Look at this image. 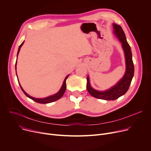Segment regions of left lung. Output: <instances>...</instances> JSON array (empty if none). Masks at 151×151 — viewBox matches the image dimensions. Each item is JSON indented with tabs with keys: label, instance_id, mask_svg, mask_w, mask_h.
<instances>
[{
	"label": "left lung",
	"instance_id": "1",
	"mask_svg": "<svg viewBox=\"0 0 151 151\" xmlns=\"http://www.w3.org/2000/svg\"><path fill=\"white\" fill-rule=\"evenodd\" d=\"M114 33L122 43V47L124 50L126 70L123 78L114 87L104 92L98 91L93 89L90 84L89 78L87 77V89L88 93L92 96L104 100H115L119 97L124 95L128 90L130 84L134 74V65L132 61V55L130 47L127 42L126 35L123 28L120 25L114 24Z\"/></svg>",
	"mask_w": 151,
	"mask_h": 151
}]
</instances>
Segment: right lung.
I'll return each instance as SVG.
<instances>
[{"label": "right lung", "mask_w": 151, "mask_h": 151, "mask_svg": "<svg viewBox=\"0 0 151 151\" xmlns=\"http://www.w3.org/2000/svg\"><path fill=\"white\" fill-rule=\"evenodd\" d=\"M23 44H24V42H23L21 45H20L19 47L17 54V55H18V54H19V51H20V49H21V47H22V45H23ZM16 63H17V61H16ZM68 76H69V75H67V76L65 77V79H64V83H63V86H62L61 89H60L59 91L56 94H55V95H52V96H48V97H47V98H33V97H32V96H29V95H28V94L24 91V90H23V88H22L21 86L20 85V84H19H19L20 87H21L22 90L23 91V92L24 93V94H25L27 97H28V98H30V99H32V100H33V101H35V102L38 103H41V104H47V103H52V102H54V101H57V100H58L59 99H60V98H61L63 96V95H64V93H65V89H66V79H67V78L68 77Z\"/></svg>", "instance_id": "right-lung-1"}]
</instances>
